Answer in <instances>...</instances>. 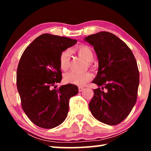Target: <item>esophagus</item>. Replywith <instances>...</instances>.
<instances>
[{"label":"esophagus","instance_id":"obj_1","mask_svg":"<svg viewBox=\"0 0 151 151\" xmlns=\"http://www.w3.org/2000/svg\"><path fill=\"white\" fill-rule=\"evenodd\" d=\"M83 90H84L83 87H81V86H79V87H78V91L79 92H82Z\"/></svg>","mask_w":151,"mask_h":151}]
</instances>
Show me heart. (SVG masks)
Instances as JSON below:
<instances>
[{
  "mask_svg": "<svg viewBox=\"0 0 151 151\" xmlns=\"http://www.w3.org/2000/svg\"><path fill=\"white\" fill-rule=\"evenodd\" d=\"M76 51L87 63H91L93 60L94 53L88 46H80L76 48ZM70 58V52L68 50H64L61 52L59 57V65L61 70H66L68 69L69 67ZM92 78L93 75L90 73H78L75 71H70L66 73L64 76V79L66 83L77 86L85 85L87 82L91 80Z\"/></svg>",
  "mask_w": 151,
  "mask_h": 151,
  "instance_id": "heart-1",
  "label": "heart"
}]
</instances>
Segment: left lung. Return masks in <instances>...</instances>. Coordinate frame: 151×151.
<instances>
[{
  "instance_id": "obj_1",
  "label": "left lung",
  "mask_w": 151,
  "mask_h": 151,
  "mask_svg": "<svg viewBox=\"0 0 151 151\" xmlns=\"http://www.w3.org/2000/svg\"><path fill=\"white\" fill-rule=\"evenodd\" d=\"M84 40L94 47L99 60L93 83L106 89H94L89 109L99 121L118 124L127 118L137 101L139 72L136 59L129 47L111 32L96 33Z\"/></svg>"
}]
</instances>
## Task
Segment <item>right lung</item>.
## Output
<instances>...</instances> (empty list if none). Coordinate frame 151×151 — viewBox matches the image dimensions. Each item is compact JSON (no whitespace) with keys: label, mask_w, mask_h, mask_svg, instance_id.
Masks as SVG:
<instances>
[{"label":"right lung","mask_w":151,"mask_h":151,"mask_svg":"<svg viewBox=\"0 0 151 151\" xmlns=\"http://www.w3.org/2000/svg\"><path fill=\"white\" fill-rule=\"evenodd\" d=\"M77 40L43 34L24 50L18 65L17 85L23 111L37 126L52 129L67 116L68 102L78 94L72 84L52 89L62 80L59 65L61 52Z\"/></svg>","instance_id":"add662e5"}]
</instances>
